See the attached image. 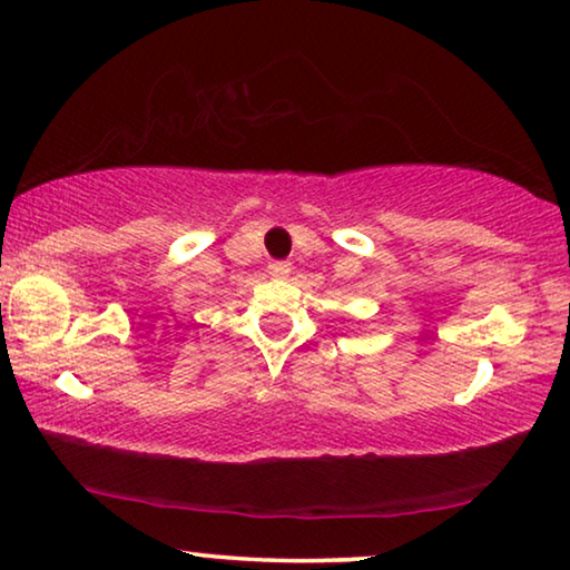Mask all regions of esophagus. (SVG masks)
I'll return each mask as SVG.
<instances>
[{
	"label": "esophagus",
	"instance_id": "34e87169",
	"mask_svg": "<svg viewBox=\"0 0 570 570\" xmlns=\"http://www.w3.org/2000/svg\"><path fill=\"white\" fill-rule=\"evenodd\" d=\"M268 274L276 276V278H286L288 274H292V263L274 261V263H271V266H268Z\"/></svg>",
	"mask_w": 570,
	"mask_h": 570
}]
</instances>
